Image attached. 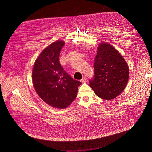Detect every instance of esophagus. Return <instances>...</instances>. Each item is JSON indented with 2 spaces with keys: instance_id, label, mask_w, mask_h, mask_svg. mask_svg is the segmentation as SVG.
I'll use <instances>...</instances> for the list:
<instances>
[{
  "instance_id": "34e87169",
  "label": "esophagus",
  "mask_w": 152,
  "mask_h": 152,
  "mask_svg": "<svg viewBox=\"0 0 152 152\" xmlns=\"http://www.w3.org/2000/svg\"><path fill=\"white\" fill-rule=\"evenodd\" d=\"M86 81H87V78H86V77H83L82 79H81V82L82 83H86Z\"/></svg>"
}]
</instances>
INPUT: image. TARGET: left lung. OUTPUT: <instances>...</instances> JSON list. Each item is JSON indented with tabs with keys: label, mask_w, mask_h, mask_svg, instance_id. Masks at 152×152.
Listing matches in <instances>:
<instances>
[{
	"label": "left lung",
	"mask_w": 152,
	"mask_h": 152,
	"mask_svg": "<svg viewBox=\"0 0 152 152\" xmlns=\"http://www.w3.org/2000/svg\"><path fill=\"white\" fill-rule=\"evenodd\" d=\"M94 68V77L89 85L98 97L112 100L124 91L128 81L129 66L112 45L99 44Z\"/></svg>",
	"instance_id": "8db88e82"
}]
</instances>
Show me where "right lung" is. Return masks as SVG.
I'll return each mask as SVG.
<instances>
[{"mask_svg":"<svg viewBox=\"0 0 152 152\" xmlns=\"http://www.w3.org/2000/svg\"><path fill=\"white\" fill-rule=\"evenodd\" d=\"M64 45V41L58 40L47 46L36 59L32 71L33 84L38 96L58 109L69 106L81 84L66 74L59 63L60 51Z\"/></svg>","mask_w":152,"mask_h":152,"instance_id":"right-lung-1","label":"right lung"}]
</instances>
